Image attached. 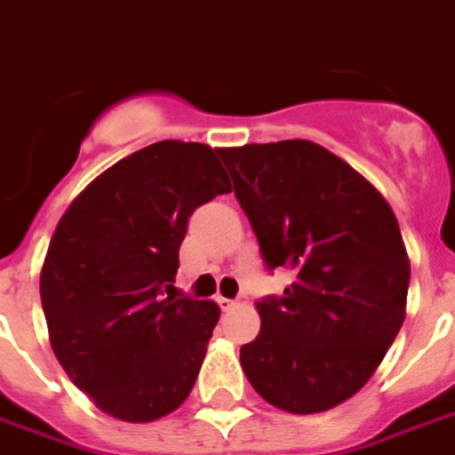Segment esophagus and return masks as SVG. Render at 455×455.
<instances>
[{"mask_svg": "<svg viewBox=\"0 0 455 455\" xmlns=\"http://www.w3.org/2000/svg\"><path fill=\"white\" fill-rule=\"evenodd\" d=\"M217 304H219V308H221V311H231V308L236 306V301H234V299H227V296H219Z\"/></svg>", "mask_w": 455, "mask_h": 455, "instance_id": "1", "label": "esophagus"}]
</instances>
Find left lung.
I'll return each instance as SVG.
<instances>
[{
	"label": "left lung",
	"instance_id": "obj_1",
	"mask_svg": "<svg viewBox=\"0 0 455 455\" xmlns=\"http://www.w3.org/2000/svg\"><path fill=\"white\" fill-rule=\"evenodd\" d=\"M267 270L291 284L265 296L241 366L262 398L294 415L352 398L405 321L410 260L395 214L369 180L306 140L219 149Z\"/></svg>",
	"mask_w": 455,
	"mask_h": 455
}]
</instances>
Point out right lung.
I'll use <instances>...</instances> for the list:
<instances>
[{
    "instance_id": "1",
    "label": "right lung",
    "mask_w": 455,
    "mask_h": 455,
    "mask_svg": "<svg viewBox=\"0 0 455 455\" xmlns=\"http://www.w3.org/2000/svg\"><path fill=\"white\" fill-rule=\"evenodd\" d=\"M217 149L149 144L69 204L40 272L50 342L108 415L151 422L190 395L219 306L178 296V251L193 212L231 193Z\"/></svg>"
}]
</instances>
